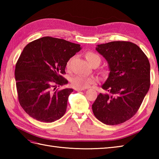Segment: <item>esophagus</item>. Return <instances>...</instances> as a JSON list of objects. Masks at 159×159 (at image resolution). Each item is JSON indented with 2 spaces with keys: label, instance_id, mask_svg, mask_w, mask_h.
<instances>
[{
  "label": "esophagus",
  "instance_id": "34e87169",
  "mask_svg": "<svg viewBox=\"0 0 159 159\" xmlns=\"http://www.w3.org/2000/svg\"><path fill=\"white\" fill-rule=\"evenodd\" d=\"M84 89H85L84 88H75V89H74V90L77 91V92H79V91H83Z\"/></svg>",
  "mask_w": 159,
  "mask_h": 159
}]
</instances>
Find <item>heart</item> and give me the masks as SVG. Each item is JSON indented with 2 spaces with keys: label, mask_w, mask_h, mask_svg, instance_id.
I'll use <instances>...</instances> for the list:
<instances>
[{
  "label": "heart",
  "mask_w": 159,
  "mask_h": 159,
  "mask_svg": "<svg viewBox=\"0 0 159 159\" xmlns=\"http://www.w3.org/2000/svg\"><path fill=\"white\" fill-rule=\"evenodd\" d=\"M85 58L92 66H98L101 62V58L100 56L98 54L92 51H88L86 52ZM71 62H72V59H70L67 62L66 67L67 69H69L70 67ZM102 72V73H106L107 70L103 69ZM70 81L72 85L74 87H76V88H86L92 84L96 83L97 81V79L94 76H87L82 75V74H76V75L72 77Z\"/></svg>",
  "instance_id": "1"
}]
</instances>
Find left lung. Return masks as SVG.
Instances as JSON below:
<instances>
[{"mask_svg":"<svg viewBox=\"0 0 159 159\" xmlns=\"http://www.w3.org/2000/svg\"><path fill=\"white\" fill-rule=\"evenodd\" d=\"M109 63L110 73L92 104L94 116L107 125H117L136 114L150 86V65L135 43L116 41L98 45Z\"/></svg>","mask_w":159,"mask_h":159,"instance_id":"left-lung-1","label":"left lung"}]
</instances>
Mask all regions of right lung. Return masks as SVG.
Listing matches in <instances>:
<instances>
[{"label":"right lung","instance_id":"obj_1","mask_svg":"<svg viewBox=\"0 0 159 159\" xmlns=\"http://www.w3.org/2000/svg\"><path fill=\"white\" fill-rule=\"evenodd\" d=\"M81 49L65 39L43 37L26 45L16 63L15 79L20 106L29 116L52 122L65 114L72 89H56L68 83L66 63Z\"/></svg>","mask_w":159,"mask_h":159}]
</instances>
